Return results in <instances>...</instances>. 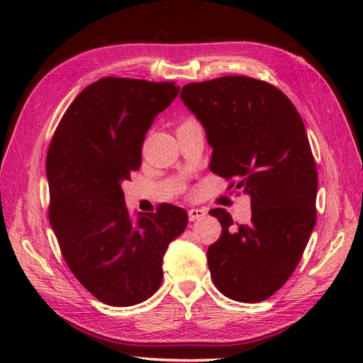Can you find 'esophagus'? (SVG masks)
Returning a JSON list of instances; mask_svg holds the SVG:
<instances>
[{
  "label": "esophagus",
  "instance_id": "1",
  "mask_svg": "<svg viewBox=\"0 0 363 363\" xmlns=\"http://www.w3.org/2000/svg\"><path fill=\"white\" fill-rule=\"evenodd\" d=\"M206 215V211L204 209H190L189 211V220L190 221H195L198 218H203Z\"/></svg>",
  "mask_w": 363,
  "mask_h": 363
}]
</instances>
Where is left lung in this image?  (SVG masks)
<instances>
[{"label": "left lung", "mask_w": 363, "mask_h": 363, "mask_svg": "<svg viewBox=\"0 0 363 363\" xmlns=\"http://www.w3.org/2000/svg\"><path fill=\"white\" fill-rule=\"evenodd\" d=\"M181 98L213 148L211 172L251 196V221L209 213L221 235L207 250L212 281L240 303L268 299L299 264L317 221L318 173L303 118L273 84L250 76L190 82Z\"/></svg>", "instance_id": "obj_1"}]
</instances>
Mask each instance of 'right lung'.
Segmentation results:
<instances>
[{
	"mask_svg": "<svg viewBox=\"0 0 363 363\" xmlns=\"http://www.w3.org/2000/svg\"><path fill=\"white\" fill-rule=\"evenodd\" d=\"M177 94L176 82L106 76L74 98L51 138V228L76 279L104 304L128 307L152 296L168 245L189 223L172 204L133 223L121 189L142 165L154 117Z\"/></svg>",
	"mask_w": 363,
	"mask_h": 363,
	"instance_id": "1",
	"label": "right lung"
}]
</instances>
